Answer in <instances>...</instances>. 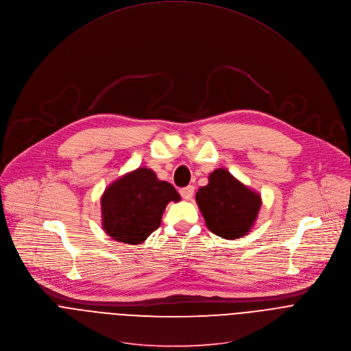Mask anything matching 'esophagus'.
<instances>
[{
	"mask_svg": "<svg viewBox=\"0 0 351 351\" xmlns=\"http://www.w3.org/2000/svg\"><path fill=\"white\" fill-rule=\"evenodd\" d=\"M180 195H182L184 199L190 201V199L193 198V195H194V186H187V187L180 189Z\"/></svg>",
	"mask_w": 351,
	"mask_h": 351,
	"instance_id": "obj_1",
	"label": "esophagus"
}]
</instances>
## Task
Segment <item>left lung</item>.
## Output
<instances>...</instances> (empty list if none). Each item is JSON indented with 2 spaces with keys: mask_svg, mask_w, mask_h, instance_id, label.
Wrapping results in <instances>:
<instances>
[{
  "mask_svg": "<svg viewBox=\"0 0 351 351\" xmlns=\"http://www.w3.org/2000/svg\"><path fill=\"white\" fill-rule=\"evenodd\" d=\"M195 201L206 227L226 240L247 236L262 206L261 194L224 168L215 169L208 176V184L198 189Z\"/></svg>",
  "mask_w": 351,
  "mask_h": 351,
  "instance_id": "left-lung-1",
  "label": "left lung"
}]
</instances>
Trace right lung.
<instances>
[{
  "mask_svg": "<svg viewBox=\"0 0 351 351\" xmlns=\"http://www.w3.org/2000/svg\"><path fill=\"white\" fill-rule=\"evenodd\" d=\"M171 201H180L176 189L153 169L141 167L114 180L101 194V227L115 241L142 244L160 227Z\"/></svg>",
  "mask_w": 351,
  "mask_h": 351,
  "instance_id": "obj_1",
  "label": "right lung"
}]
</instances>
